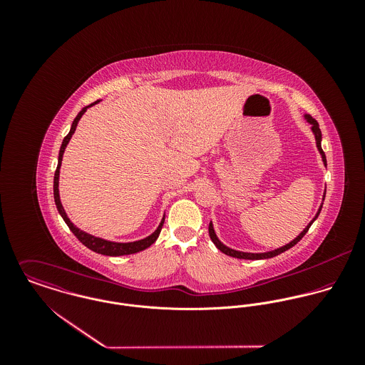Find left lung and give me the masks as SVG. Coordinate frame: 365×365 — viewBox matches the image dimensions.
Instances as JSON below:
<instances>
[{"label": "left lung", "instance_id": "8db88e82", "mask_svg": "<svg viewBox=\"0 0 365 365\" xmlns=\"http://www.w3.org/2000/svg\"><path fill=\"white\" fill-rule=\"evenodd\" d=\"M305 119L312 125V132L313 135H314V139H316V146H317V150H319V153H320V156H322V160H323V164L324 165H327V163H326V156H324V152L322 150V145H320V142H322V132H320V129H319V123L313 119L311 115H305ZM323 200H324V195H323ZM320 210H322V205H320V208L317 210V213H316V216L313 217L312 222L299 233V236H297L292 242H289L288 245H285V246H282V247H279V249H275V250H272V252H267V253H245V252H237V250H233V249H229L227 246H225L219 239H217V236H216V233H215V230H213V225H212V222L209 223V236H210V240L213 242V245L222 252V253H225V255H227V256H230V257H236V259H243V260H262V259H271V257H275V256H278V255H281V253H284V252H287V250H289L291 247H294L305 235H307V232L309 230V227L312 226L313 222H314V219L319 216V213H320Z\"/></svg>", "mask_w": 365, "mask_h": 365}]
</instances>
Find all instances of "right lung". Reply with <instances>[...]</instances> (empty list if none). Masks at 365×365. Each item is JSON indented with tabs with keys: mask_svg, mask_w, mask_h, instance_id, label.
<instances>
[{
	"mask_svg": "<svg viewBox=\"0 0 365 365\" xmlns=\"http://www.w3.org/2000/svg\"><path fill=\"white\" fill-rule=\"evenodd\" d=\"M98 103H100V100L96 101V103H93V104L84 106V108L78 112V115H77L76 119L73 120V125H71V128H70L68 135L63 139V143H61L60 152H58L57 168H56V171H54V180H53L54 204H56V208L58 210V213L61 215L63 220H64L66 225L68 226V229H70V230L74 233V236H76L86 247H88L90 250H93V252H96V253H98V255H104V256H128V255H135V253H138V252H142V250L150 247V246L156 242L157 237H158V235H160V232H161L163 223H164V216H163V219H161L158 227H157L156 230H155L150 236H148V237H145V239H142V240H138V242L116 243V242L105 240V239H101V237H96V236H93V235H88V233L80 230L77 226H74V225L70 222V219H68L66 210H64L61 202H60V195H58V174H60V165H61V160H63V153H64V150H66V148H67V145H68V142H70L73 133L76 132L77 123H78V120L81 119V116L84 115V112H86L90 106L98 104Z\"/></svg>",
	"mask_w": 365,
	"mask_h": 365,
	"instance_id": "1",
	"label": "right lung"
}]
</instances>
